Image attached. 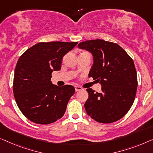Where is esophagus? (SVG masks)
Masks as SVG:
<instances>
[{
	"mask_svg": "<svg viewBox=\"0 0 153 153\" xmlns=\"http://www.w3.org/2000/svg\"><path fill=\"white\" fill-rule=\"evenodd\" d=\"M75 89H76V91H79L80 90L82 89V88L79 87V86H75Z\"/></svg>",
	"mask_w": 153,
	"mask_h": 153,
	"instance_id": "esophagus-1",
	"label": "esophagus"
}]
</instances>
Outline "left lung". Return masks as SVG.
Returning a JSON list of instances; mask_svg holds the SVG:
<instances>
[{
	"label": "left lung",
	"instance_id": "obj_1",
	"mask_svg": "<svg viewBox=\"0 0 153 153\" xmlns=\"http://www.w3.org/2000/svg\"><path fill=\"white\" fill-rule=\"evenodd\" d=\"M78 47L93 55L89 77L102 86L99 93L91 88L87 89V114L102 123L117 121L130 110L136 96L138 82L134 62L119 45L113 42L89 40L80 42Z\"/></svg>",
	"mask_w": 153,
	"mask_h": 153
}]
</instances>
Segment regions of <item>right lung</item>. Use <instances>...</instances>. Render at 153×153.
I'll use <instances>...</instances> for the list:
<instances>
[{
    "label": "right lung",
    "instance_id": "obj_1",
    "mask_svg": "<svg viewBox=\"0 0 153 153\" xmlns=\"http://www.w3.org/2000/svg\"><path fill=\"white\" fill-rule=\"evenodd\" d=\"M77 44L40 42L19 57L14 71L13 92L19 109L32 122L50 124L64 116L75 88L53 85L51 74L61 69L62 58Z\"/></svg>",
    "mask_w": 153,
    "mask_h": 153
}]
</instances>
